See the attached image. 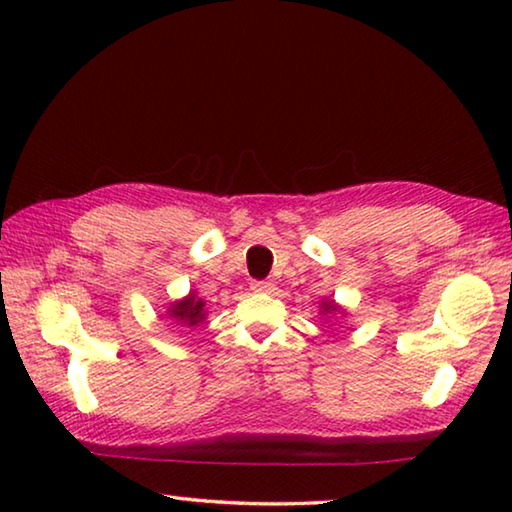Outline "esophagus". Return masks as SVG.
I'll return each instance as SVG.
<instances>
[{
    "instance_id": "1",
    "label": "esophagus",
    "mask_w": 512,
    "mask_h": 512,
    "mask_svg": "<svg viewBox=\"0 0 512 512\" xmlns=\"http://www.w3.org/2000/svg\"><path fill=\"white\" fill-rule=\"evenodd\" d=\"M253 289L255 293H271L275 289V284L271 280H259V282H253Z\"/></svg>"
}]
</instances>
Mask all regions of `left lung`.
<instances>
[{
  "mask_svg": "<svg viewBox=\"0 0 512 512\" xmlns=\"http://www.w3.org/2000/svg\"><path fill=\"white\" fill-rule=\"evenodd\" d=\"M345 314H348V311H345L336 300H329V298L320 300V316L332 320V316H345Z\"/></svg>",
  "mask_w": 512,
  "mask_h": 512,
  "instance_id": "1",
  "label": "left lung"
}]
</instances>
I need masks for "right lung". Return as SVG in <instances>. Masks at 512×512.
Masks as SVG:
<instances>
[{
    "mask_svg": "<svg viewBox=\"0 0 512 512\" xmlns=\"http://www.w3.org/2000/svg\"><path fill=\"white\" fill-rule=\"evenodd\" d=\"M164 318H169L171 323H176L183 329H192L196 325H201L207 318V309L203 298H198L196 291H189L185 298H180L176 302H169L167 311H164Z\"/></svg>",
    "mask_w": 512,
    "mask_h": 512,
    "instance_id": "1",
    "label": "right lung"
}]
</instances>
